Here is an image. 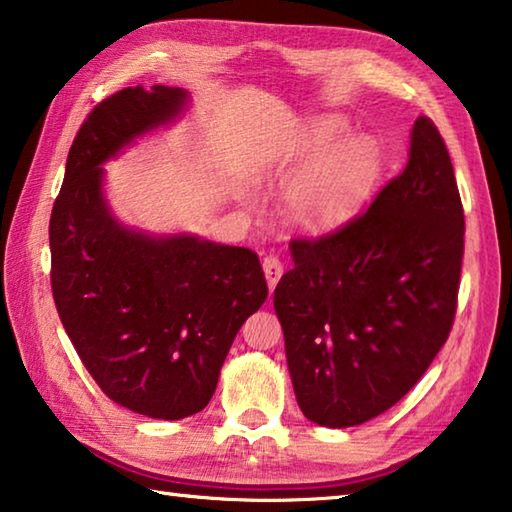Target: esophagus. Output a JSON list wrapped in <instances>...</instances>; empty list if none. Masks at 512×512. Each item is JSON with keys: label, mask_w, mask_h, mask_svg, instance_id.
I'll use <instances>...</instances> for the list:
<instances>
[{"label": "esophagus", "mask_w": 512, "mask_h": 512, "mask_svg": "<svg viewBox=\"0 0 512 512\" xmlns=\"http://www.w3.org/2000/svg\"><path fill=\"white\" fill-rule=\"evenodd\" d=\"M264 275H266V282H268V289H275V284L280 282V277H282V273H284V264H282V259L277 257V255H266L264 257Z\"/></svg>", "instance_id": "1"}]
</instances>
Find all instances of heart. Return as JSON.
I'll return each instance as SVG.
<instances>
[{
	"label": "heart",
	"instance_id": "b5f03b06",
	"mask_svg": "<svg viewBox=\"0 0 512 512\" xmlns=\"http://www.w3.org/2000/svg\"><path fill=\"white\" fill-rule=\"evenodd\" d=\"M345 124L325 117L302 137L271 155L277 164H308L289 185L287 201L296 221L307 228H332L348 219L368 196L377 178L379 155L370 137L341 142Z\"/></svg>",
	"mask_w": 512,
	"mask_h": 512
}]
</instances>
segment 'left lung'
I'll return each instance as SVG.
<instances>
[{
  "label": "left lung",
  "instance_id": "8db88e82",
  "mask_svg": "<svg viewBox=\"0 0 512 512\" xmlns=\"http://www.w3.org/2000/svg\"><path fill=\"white\" fill-rule=\"evenodd\" d=\"M465 216L445 140L418 117L400 176L320 237L291 239L273 305L298 406L354 427L418 384L452 332Z\"/></svg>",
  "mask_w": 512,
  "mask_h": 512
}]
</instances>
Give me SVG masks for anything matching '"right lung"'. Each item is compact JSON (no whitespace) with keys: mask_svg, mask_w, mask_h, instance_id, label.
<instances>
[{"mask_svg":"<svg viewBox=\"0 0 512 512\" xmlns=\"http://www.w3.org/2000/svg\"><path fill=\"white\" fill-rule=\"evenodd\" d=\"M187 94L124 88L92 108L67 155L49 221L51 291L83 366L112 402L180 420L212 400L239 327L268 296L259 257L198 237L121 228L101 164L167 124Z\"/></svg>","mask_w":512,"mask_h":512,"instance_id":"right-lung-1","label":"right lung"}]
</instances>
